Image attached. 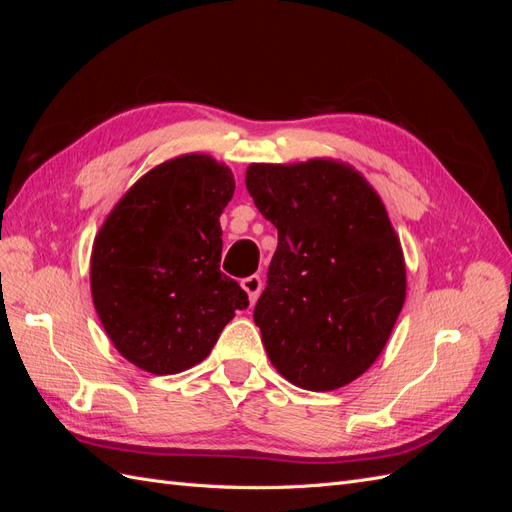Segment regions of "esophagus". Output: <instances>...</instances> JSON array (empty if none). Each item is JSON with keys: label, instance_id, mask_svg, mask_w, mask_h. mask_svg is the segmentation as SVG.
Instances as JSON below:
<instances>
[{"label": "esophagus", "instance_id": "esophagus-1", "mask_svg": "<svg viewBox=\"0 0 512 512\" xmlns=\"http://www.w3.org/2000/svg\"><path fill=\"white\" fill-rule=\"evenodd\" d=\"M241 288L247 292V299H250V305H254V303H256V299H258L260 290H262V280H260V275H250V277H245V280H241Z\"/></svg>", "mask_w": 512, "mask_h": 512}]
</instances>
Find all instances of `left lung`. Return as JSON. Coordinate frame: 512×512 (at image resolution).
<instances>
[{"label":"left lung","instance_id":"1","mask_svg":"<svg viewBox=\"0 0 512 512\" xmlns=\"http://www.w3.org/2000/svg\"><path fill=\"white\" fill-rule=\"evenodd\" d=\"M245 188L277 228L254 322L271 363L333 391L378 359L406 299L401 245L380 196L331 160L250 164Z\"/></svg>","mask_w":512,"mask_h":512}]
</instances>
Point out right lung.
<instances>
[{"instance_id":"1","label":"right lung","mask_w":512,"mask_h":512,"mask_svg":"<svg viewBox=\"0 0 512 512\" xmlns=\"http://www.w3.org/2000/svg\"><path fill=\"white\" fill-rule=\"evenodd\" d=\"M232 173L203 153L156 166L108 215L91 252V294L104 331L130 363L179 374L200 363L245 290L220 271V215Z\"/></svg>"}]
</instances>
